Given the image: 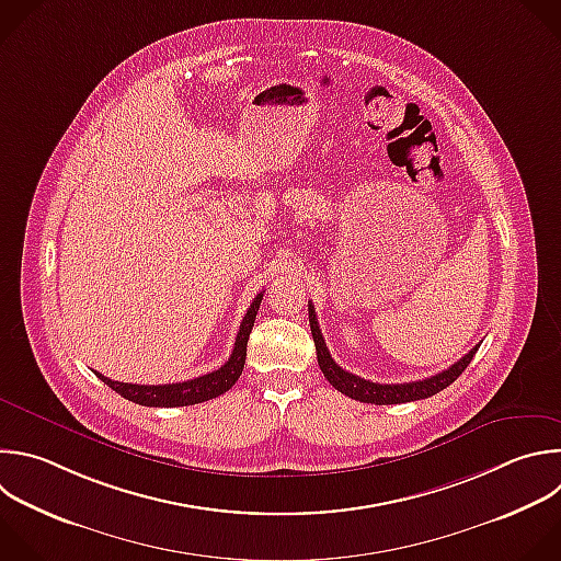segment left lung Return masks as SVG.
<instances>
[{"label":"left lung","mask_w":561,"mask_h":561,"mask_svg":"<svg viewBox=\"0 0 561 561\" xmlns=\"http://www.w3.org/2000/svg\"><path fill=\"white\" fill-rule=\"evenodd\" d=\"M308 319H310V330H312V339H314V347H317V360H319L323 377L330 381V386L334 390H339L341 394H345L354 401H360V403L399 405V403L430 399V397L438 394L440 390H445L447 386H451L462 375L465 367L471 363L473 354L480 347V343L476 347H471L460 360H456L451 367L438 371L436 377H430V379H423V381H412V383H392V386L371 383V381H365V379L352 375V371H345L343 367H339L334 363V358L330 356V352L325 347V341L321 336L312 304H308Z\"/></svg>","instance_id":"1"}]
</instances>
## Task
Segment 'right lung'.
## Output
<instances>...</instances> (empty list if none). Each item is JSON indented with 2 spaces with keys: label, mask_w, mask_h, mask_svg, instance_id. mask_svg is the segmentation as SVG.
Wrapping results in <instances>:
<instances>
[{
  "label": "right lung",
  "mask_w": 561,
  "mask_h": 561,
  "mask_svg": "<svg viewBox=\"0 0 561 561\" xmlns=\"http://www.w3.org/2000/svg\"><path fill=\"white\" fill-rule=\"evenodd\" d=\"M262 293L253 299L251 308L247 310L242 323H240V332L236 336V345L233 352L229 356V360L209 371L205 377L192 379V381H182V383H169V386H138V383H121V381H112L99 371L94 375L110 386L114 392H118L123 399L145 405V408H186V405H196V403H205L211 401L225 392H229L236 381L240 379L242 369H244V360H247V343H249V334L253 330L255 323V314L260 310L262 304Z\"/></svg>",
  "instance_id": "right-lung-1"
}]
</instances>
